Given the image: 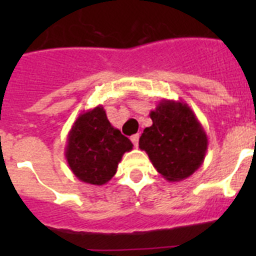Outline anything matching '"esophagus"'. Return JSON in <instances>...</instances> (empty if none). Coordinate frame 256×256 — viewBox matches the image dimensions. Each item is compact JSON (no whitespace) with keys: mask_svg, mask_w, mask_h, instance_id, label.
Returning <instances> with one entry per match:
<instances>
[{"mask_svg":"<svg viewBox=\"0 0 256 256\" xmlns=\"http://www.w3.org/2000/svg\"><path fill=\"white\" fill-rule=\"evenodd\" d=\"M138 140H140V134H133L132 137H130V141H132V144H134V148L138 146Z\"/></svg>","mask_w":256,"mask_h":256,"instance_id":"esophagus-1","label":"esophagus"}]
</instances>
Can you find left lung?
<instances>
[{"label": "left lung", "mask_w": 256, "mask_h": 256, "mask_svg": "<svg viewBox=\"0 0 256 256\" xmlns=\"http://www.w3.org/2000/svg\"><path fill=\"white\" fill-rule=\"evenodd\" d=\"M152 126L144 128L140 148L169 182H180L204 162L208 136L191 108L182 100H162L151 110Z\"/></svg>", "instance_id": "left-lung-1"}]
</instances>
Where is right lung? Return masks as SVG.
Instances as JSON below:
<instances>
[{"mask_svg":"<svg viewBox=\"0 0 256 256\" xmlns=\"http://www.w3.org/2000/svg\"><path fill=\"white\" fill-rule=\"evenodd\" d=\"M132 148V142L112 126L98 105L76 118L68 133L65 158L79 180L102 186L114 177L123 155Z\"/></svg>","mask_w":256,"mask_h":256,"instance_id":"obj_1","label":"right lung"}]
</instances>
